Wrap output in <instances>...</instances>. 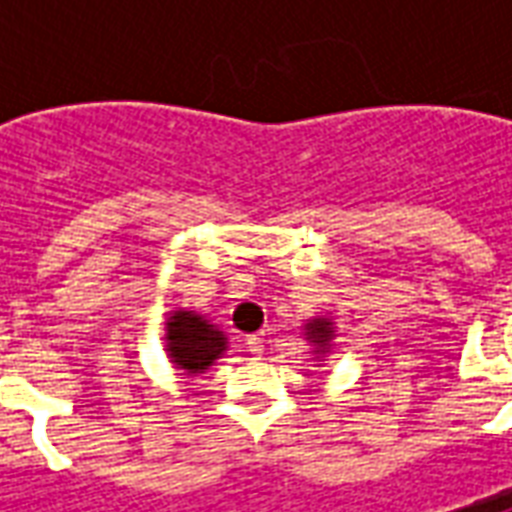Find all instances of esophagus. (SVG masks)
I'll return each mask as SVG.
<instances>
[{
    "instance_id": "34e87169",
    "label": "esophagus",
    "mask_w": 512,
    "mask_h": 512,
    "mask_svg": "<svg viewBox=\"0 0 512 512\" xmlns=\"http://www.w3.org/2000/svg\"><path fill=\"white\" fill-rule=\"evenodd\" d=\"M246 351L252 356H263V340H260L257 334H249V337H246Z\"/></svg>"
}]
</instances>
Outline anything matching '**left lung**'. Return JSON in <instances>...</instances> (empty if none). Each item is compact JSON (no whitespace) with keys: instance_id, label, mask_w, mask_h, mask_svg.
Instances as JSON below:
<instances>
[{"instance_id":"8db88e82","label":"left lung","mask_w":512,"mask_h":512,"mask_svg":"<svg viewBox=\"0 0 512 512\" xmlns=\"http://www.w3.org/2000/svg\"><path fill=\"white\" fill-rule=\"evenodd\" d=\"M304 340L312 345V359L318 362L315 367H321L326 362V356L332 354V343L337 340V326H334L332 315H318L301 326Z\"/></svg>"}]
</instances>
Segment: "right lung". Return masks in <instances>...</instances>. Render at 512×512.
I'll use <instances>...</instances> for the list:
<instances>
[{"label": "right lung", "instance_id": "right-lung-1", "mask_svg": "<svg viewBox=\"0 0 512 512\" xmlns=\"http://www.w3.org/2000/svg\"><path fill=\"white\" fill-rule=\"evenodd\" d=\"M164 354L180 376H200L227 354V334L205 315L175 307L164 318Z\"/></svg>", "mask_w": 512, "mask_h": 512}]
</instances>
